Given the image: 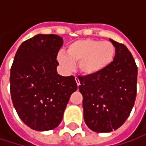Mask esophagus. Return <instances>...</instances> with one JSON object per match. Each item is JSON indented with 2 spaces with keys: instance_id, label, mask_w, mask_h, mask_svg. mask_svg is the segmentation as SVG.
<instances>
[{
  "instance_id": "obj_1",
  "label": "esophagus",
  "mask_w": 146,
  "mask_h": 146,
  "mask_svg": "<svg viewBox=\"0 0 146 146\" xmlns=\"http://www.w3.org/2000/svg\"><path fill=\"white\" fill-rule=\"evenodd\" d=\"M75 80H76L77 85H78V86H79V85H80V82H79V79H78V78L76 77V78H75Z\"/></svg>"
}]
</instances>
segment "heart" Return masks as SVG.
I'll use <instances>...</instances> for the list:
<instances>
[{
    "label": "heart",
    "instance_id": "obj_1",
    "mask_svg": "<svg viewBox=\"0 0 146 146\" xmlns=\"http://www.w3.org/2000/svg\"><path fill=\"white\" fill-rule=\"evenodd\" d=\"M67 55L60 52L57 61L67 70L78 63V69L84 76H94L109 68L116 56V47L110 41L96 40H76L67 47Z\"/></svg>",
    "mask_w": 146,
    "mask_h": 146
}]
</instances>
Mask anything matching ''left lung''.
Returning a JSON list of instances; mask_svg holds the SVG:
<instances>
[{
	"mask_svg": "<svg viewBox=\"0 0 146 146\" xmlns=\"http://www.w3.org/2000/svg\"><path fill=\"white\" fill-rule=\"evenodd\" d=\"M116 47L111 65L94 76L78 77L84 118L92 131L117 129L129 117L137 93L138 68L129 49L110 39Z\"/></svg>",
	"mask_w": 146,
	"mask_h": 146,
	"instance_id": "left-lung-1",
	"label": "left lung"
}]
</instances>
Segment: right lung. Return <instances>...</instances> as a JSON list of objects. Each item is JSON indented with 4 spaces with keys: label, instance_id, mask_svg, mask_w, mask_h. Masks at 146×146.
Returning <instances> with one entry per match:
<instances>
[{
    "label": "right lung",
    "instance_id": "add662e5",
    "mask_svg": "<svg viewBox=\"0 0 146 146\" xmlns=\"http://www.w3.org/2000/svg\"><path fill=\"white\" fill-rule=\"evenodd\" d=\"M63 44L56 35H37L17 49L11 68V96L21 120L30 129L56 128L78 86L73 76L57 73V53Z\"/></svg>",
    "mask_w": 146,
    "mask_h": 146
}]
</instances>
